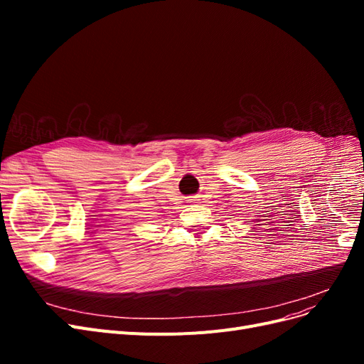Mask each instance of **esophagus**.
<instances>
[{"instance_id": "esophagus-1", "label": "esophagus", "mask_w": 364, "mask_h": 364, "mask_svg": "<svg viewBox=\"0 0 364 364\" xmlns=\"http://www.w3.org/2000/svg\"><path fill=\"white\" fill-rule=\"evenodd\" d=\"M197 202H199V199H196V197L194 199H191V203H197Z\"/></svg>"}]
</instances>
